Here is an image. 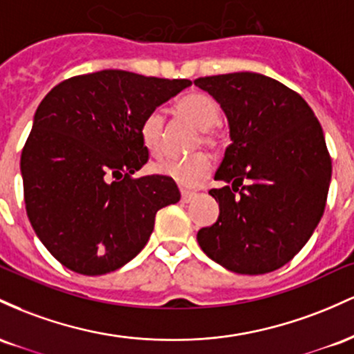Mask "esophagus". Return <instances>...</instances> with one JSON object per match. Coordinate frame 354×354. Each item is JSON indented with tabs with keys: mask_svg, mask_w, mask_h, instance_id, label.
Wrapping results in <instances>:
<instances>
[{
	"mask_svg": "<svg viewBox=\"0 0 354 354\" xmlns=\"http://www.w3.org/2000/svg\"><path fill=\"white\" fill-rule=\"evenodd\" d=\"M196 197H197V194L189 192V190H182V194H180V201L184 202V204H189V202H192Z\"/></svg>",
	"mask_w": 354,
	"mask_h": 354,
	"instance_id": "1",
	"label": "esophagus"
}]
</instances>
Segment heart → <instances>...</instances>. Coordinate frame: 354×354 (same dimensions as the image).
<instances>
[{
	"instance_id": "1",
	"label": "heart",
	"mask_w": 354,
	"mask_h": 354,
	"mask_svg": "<svg viewBox=\"0 0 354 354\" xmlns=\"http://www.w3.org/2000/svg\"><path fill=\"white\" fill-rule=\"evenodd\" d=\"M176 110L184 120H187L197 130L204 132L202 133V144L210 147V149H217L221 145L219 135L210 132V129L219 122L221 110L219 105L209 95L201 93V91H190V93L178 98ZM140 137L150 153L160 152L162 147H164V117L158 110L145 115L140 125ZM153 170L160 176L172 178L178 185L196 187L210 176L212 164L205 153H197V156L189 158H158L153 164Z\"/></svg>"
}]
</instances>
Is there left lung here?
<instances>
[{
  "instance_id": "left-lung-1",
  "label": "left lung",
  "mask_w": 354,
  "mask_h": 354,
  "mask_svg": "<svg viewBox=\"0 0 354 354\" xmlns=\"http://www.w3.org/2000/svg\"><path fill=\"white\" fill-rule=\"evenodd\" d=\"M194 83L219 103L230 135L214 177L225 185L209 190L219 219L198 230V245L232 272L276 271L323 217L331 182L323 129L299 93L266 75L239 71Z\"/></svg>"
}]
</instances>
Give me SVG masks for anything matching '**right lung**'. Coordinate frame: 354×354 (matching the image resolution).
Listing matches in <instances>:
<instances>
[{
	"label": "right lung",
	"mask_w": 354,
	"mask_h": 354,
	"mask_svg": "<svg viewBox=\"0 0 354 354\" xmlns=\"http://www.w3.org/2000/svg\"><path fill=\"white\" fill-rule=\"evenodd\" d=\"M189 85L102 70L58 83L39 103L21 152L26 214L65 268L117 271L145 248L157 210L180 201L172 178L132 174L149 160L145 115Z\"/></svg>",
	"instance_id": "obj_1"
}]
</instances>
